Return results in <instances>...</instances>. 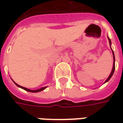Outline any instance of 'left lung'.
<instances>
[{"mask_svg":"<svg viewBox=\"0 0 123 123\" xmlns=\"http://www.w3.org/2000/svg\"><path fill=\"white\" fill-rule=\"evenodd\" d=\"M108 40H109V42H110V48H111V40H110V39L108 37ZM111 51H112V54H113V59H114V63H113V67H112V70H111V73H110V76L108 77V78L107 79L106 81H105V83L107 82L110 79H111V77H112V75H113V74H114V70H115V57H114V51L112 50V49H111Z\"/></svg>","mask_w":123,"mask_h":123,"instance_id":"8db88e82","label":"left lung"}]
</instances>
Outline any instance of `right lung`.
Instances as JSON below:
<instances>
[{
  "label": "right lung",
  "mask_w": 123,
  "mask_h": 123,
  "mask_svg": "<svg viewBox=\"0 0 123 123\" xmlns=\"http://www.w3.org/2000/svg\"><path fill=\"white\" fill-rule=\"evenodd\" d=\"M13 83L16 85L18 87H20L22 89H23V90H26V91H28V92H41V91H42V90H44V89H46L47 87H41L40 89H37V90H30V89H28V88H26V87H22V86H20V85H18V84H17L16 83L14 82Z\"/></svg>",
  "instance_id": "right-lung-1"
}]
</instances>
